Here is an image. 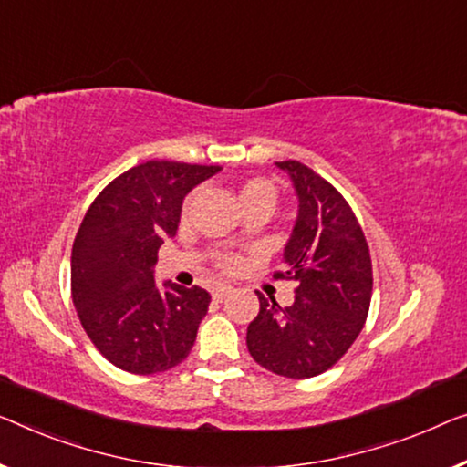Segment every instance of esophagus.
Returning a JSON list of instances; mask_svg holds the SVG:
<instances>
[{"instance_id":"1","label":"esophagus","mask_w":467,"mask_h":467,"mask_svg":"<svg viewBox=\"0 0 467 467\" xmlns=\"http://www.w3.org/2000/svg\"><path fill=\"white\" fill-rule=\"evenodd\" d=\"M233 294V287H228V285H218V287L213 289V300H218V302H222L224 300V297H228Z\"/></svg>"}]
</instances>
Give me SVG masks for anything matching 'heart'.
<instances>
[{
	"label": "heart",
	"instance_id": "heart-1",
	"mask_svg": "<svg viewBox=\"0 0 467 467\" xmlns=\"http://www.w3.org/2000/svg\"><path fill=\"white\" fill-rule=\"evenodd\" d=\"M199 194H201V191H192L186 194V199L182 201V210H180L182 220H189V215L192 213L194 205H197ZM276 197H278L276 186L270 182L268 178L252 176V178H245L241 182L239 199L245 210H249V207H266V210L273 212ZM239 264H241V260L236 255H218V266L228 270V273H234V270L239 268Z\"/></svg>",
	"mask_w": 467,
	"mask_h": 467
}]
</instances>
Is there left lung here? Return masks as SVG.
<instances>
[{
  "mask_svg": "<svg viewBox=\"0 0 467 467\" xmlns=\"http://www.w3.org/2000/svg\"><path fill=\"white\" fill-rule=\"evenodd\" d=\"M294 180L300 213L285 247L296 300L281 308L257 291L260 312L247 327V350L260 367L291 379L325 373L365 327L373 294L371 254L352 207L336 186L300 161H276Z\"/></svg>",
  "mask_w": 467,
  "mask_h": 467,
  "instance_id": "8db88e82",
  "label": "left lung"
}]
</instances>
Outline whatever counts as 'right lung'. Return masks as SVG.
<instances>
[{"label":"right lung","instance_id":"1","mask_svg":"<svg viewBox=\"0 0 467 467\" xmlns=\"http://www.w3.org/2000/svg\"><path fill=\"white\" fill-rule=\"evenodd\" d=\"M220 165L146 161L109 182L86 212L71 254V296L88 337L109 363L150 375L189 357L212 296L155 285L152 266L178 231L182 201Z\"/></svg>","mask_w":467,"mask_h":467}]
</instances>
